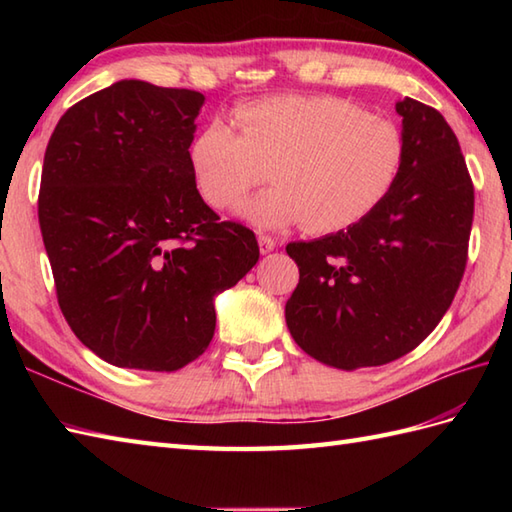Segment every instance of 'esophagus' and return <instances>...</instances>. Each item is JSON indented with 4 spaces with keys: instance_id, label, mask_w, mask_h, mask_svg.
Masks as SVG:
<instances>
[{
    "instance_id": "1",
    "label": "esophagus",
    "mask_w": 512,
    "mask_h": 512,
    "mask_svg": "<svg viewBox=\"0 0 512 512\" xmlns=\"http://www.w3.org/2000/svg\"><path fill=\"white\" fill-rule=\"evenodd\" d=\"M257 242H259V250H262L264 255L270 253V250H275V246H277V242L270 235H259Z\"/></svg>"
}]
</instances>
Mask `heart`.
<instances>
[{"label": "heart", "instance_id": "obj_1", "mask_svg": "<svg viewBox=\"0 0 512 512\" xmlns=\"http://www.w3.org/2000/svg\"><path fill=\"white\" fill-rule=\"evenodd\" d=\"M239 134L211 121L189 158L198 191L228 209L268 178L275 184L237 206L259 228L301 224L336 233L372 215L396 189L405 136L383 116L339 96H270L235 110Z\"/></svg>", "mask_w": 512, "mask_h": 512}]
</instances>
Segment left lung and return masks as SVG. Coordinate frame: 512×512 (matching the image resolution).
Wrapping results in <instances>:
<instances>
[{"instance_id": "8db88e82", "label": "left lung", "mask_w": 512, "mask_h": 512, "mask_svg": "<svg viewBox=\"0 0 512 512\" xmlns=\"http://www.w3.org/2000/svg\"><path fill=\"white\" fill-rule=\"evenodd\" d=\"M396 112L405 167L385 204L347 231L286 246L299 266L288 330L339 369L416 350L449 310L469 259L475 193L458 138L420 101H398Z\"/></svg>"}]
</instances>
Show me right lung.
<instances>
[{"mask_svg":"<svg viewBox=\"0 0 512 512\" xmlns=\"http://www.w3.org/2000/svg\"><path fill=\"white\" fill-rule=\"evenodd\" d=\"M204 94L118 81L72 105L46 147L39 226L65 321L116 367L176 372L209 347L213 297L257 264L220 222L189 147Z\"/></svg>","mask_w":512,"mask_h":512,"instance_id":"obj_1","label":"right lung"}]
</instances>
